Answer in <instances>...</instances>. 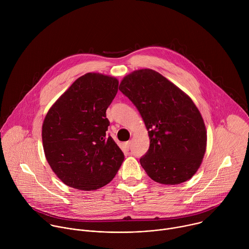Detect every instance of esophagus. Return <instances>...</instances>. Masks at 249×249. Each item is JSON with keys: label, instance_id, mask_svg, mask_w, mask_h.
Instances as JSON below:
<instances>
[{"label": "esophagus", "instance_id": "1", "mask_svg": "<svg viewBox=\"0 0 249 249\" xmlns=\"http://www.w3.org/2000/svg\"><path fill=\"white\" fill-rule=\"evenodd\" d=\"M125 146H126V148H127V149H130V146H131V141L126 142V143H125Z\"/></svg>", "mask_w": 249, "mask_h": 249}]
</instances>
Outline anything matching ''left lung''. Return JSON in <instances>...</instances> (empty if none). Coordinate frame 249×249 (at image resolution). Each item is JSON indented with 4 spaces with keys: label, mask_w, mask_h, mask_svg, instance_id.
Returning a JSON list of instances; mask_svg holds the SVG:
<instances>
[{
    "label": "left lung",
    "mask_w": 249,
    "mask_h": 249,
    "mask_svg": "<svg viewBox=\"0 0 249 249\" xmlns=\"http://www.w3.org/2000/svg\"><path fill=\"white\" fill-rule=\"evenodd\" d=\"M119 89L136 105L150 138L140 162L151 178L175 185L199 169L207 148L203 117L191 97L152 69L125 76Z\"/></svg>",
    "instance_id": "1"
}]
</instances>
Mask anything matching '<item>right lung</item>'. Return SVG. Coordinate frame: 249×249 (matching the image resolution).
I'll list each match as a JSON object with an SVG mask.
<instances>
[{
	"label": "right lung",
	"instance_id": "right-lung-1",
	"mask_svg": "<svg viewBox=\"0 0 249 249\" xmlns=\"http://www.w3.org/2000/svg\"><path fill=\"white\" fill-rule=\"evenodd\" d=\"M119 81L100 73L77 79L53 103L42 124L45 158L66 185L91 191L108 184L124 155L106 131V109Z\"/></svg>",
	"mask_w": 249,
	"mask_h": 249
}]
</instances>
